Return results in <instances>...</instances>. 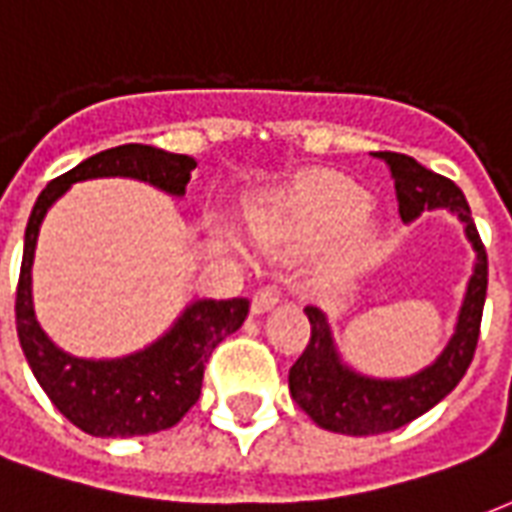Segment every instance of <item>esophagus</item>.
Returning a JSON list of instances; mask_svg holds the SVG:
<instances>
[{"label":"esophagus","instance_id":"34e87169","mask_svg":"<svg viewBox=\"0 0 512 512\" xmlns=\"http://www.w3.org/2000/svg\"><path fill=\"white\" fill-rule=\"evenodd\" d=\"M279 288L277 285H263V288H257V293L252 296V312L255 315H263V312H268L274 304L279 301Z\"/></svg>","mask_w":512,"mask_h":512}]
</instances>
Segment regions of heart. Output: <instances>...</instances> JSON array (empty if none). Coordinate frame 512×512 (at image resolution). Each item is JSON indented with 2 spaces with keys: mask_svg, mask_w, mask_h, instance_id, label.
<instances>
[{
  "mask_svg": "<svg viewBox=\"0 0 512 512\" xmlns=\"http://www.w3.org/2000/svg\"><path fill=\"white\" fill-rule=\"evenodd\" d=\"M365 189L329 172L307 175L290 189L268 194L249 208V227L260 244L282 249H315L365 219ZM370 255V233L356 230L326 260V277H345Z\"/></svg>",
  "mask_w": 512,
  "mask_h": 512,
  "instance_id": "obj_1",
  "label": "heart"
}]
</instances>
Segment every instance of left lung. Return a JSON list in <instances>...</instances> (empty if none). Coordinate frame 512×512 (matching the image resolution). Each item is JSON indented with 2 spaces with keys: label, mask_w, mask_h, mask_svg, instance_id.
I'll return each instance as SVG.
<instances>
[{
  "label": "left lung",
  "mask_w": 512,
  "mask_h": 512,
  "mask_svg": "<svg viewBox=\"0 0 512 512\" xmlns=\"http://www.w3.org/2000/svg\"><path fill=\"white\" fill-rule=\"evenodd\" d=\"M378 158L395 180L400 219L411 222L425 208H447L458 213L477 252V263L450 345L422 373L400 381H378L348 370L334 351L326 315L318 307L304 310L310 318V343L296 365L290 367V395L321 428L348 436H376L403 428L450 395L472 365L488 290V257L463 191L450 178L430 172L406 153L384 150Z\"/></svg>",
  "instance_id": "left-lung-1"
}]
</instances>
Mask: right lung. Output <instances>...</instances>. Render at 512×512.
<instances>
[{
	"label": "right lung",
	"instance_id": "right-lung-1",
	"mask_svg": "<svg viewBox=\"0 0 512 512\" xmlns=\"http://www.w3.org/2000/svg\"><path fill=\"white\" fill-rule=\"evenodd\" d=\"M197 161L180 153H167L150 145H120L84 158L40 191L29 213L24 233V257L16 288V329L32 373L62 417H68L90 436L126 439L147 436L186 417L200 400L202 376L213 348L230 337L249 315V299L194 301L180 321L158 343L145 351L109 362L76 359L60 351L43 334L32 310V255L43 216L51 202L71 189V183L87 178H136L147 180L167 194L180 197L186 191Z\"/></svg>",
	"mask_w": 512,
	"mask_h": 512
}]
</instances>
